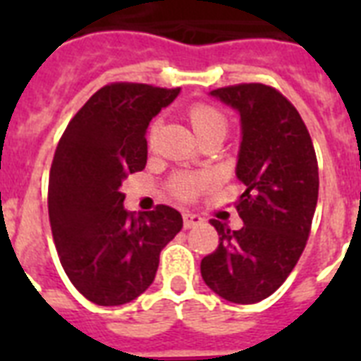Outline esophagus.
<instances>
[{
  "label": "esophagus",
  "mask_w": 361,
  "mask_h": 361,
  "mask_svg": "<svg viewBox=\"0 0 361 361\" xmlns=\"http://www.w3.org/2000/svg\"><path fill=\"white\" fill-rule=\"evenodd\" d=\"M202 223L204 219L200 215L191 214V212H185V214H183V225H185V228H195V226L202 225Z\"/></svg>",
  "instance_id": "34e87169"
}]
</instances>
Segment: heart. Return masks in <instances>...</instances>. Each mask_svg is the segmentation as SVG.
<instances>
[{
    "label": "heart",
    "instance_id": "obj_1",
    "mask_svg": "<svg viewBox=\"0 0 361 361\" xmlns=\"http://www.w3.org/2000/svg\"><path fill=\"white\" fill-rule=\"evenodd\" d=\"M187 118H189V123H191L192 130L197 133L198 138H202L206 135H212V133H221L225 135L226 127H228V118L219 106L208 103H198L192 104L189 112H187ZM155 130H157V121L152 123L149 130H147V142L152 144L153 138H155ZM208 185V178L197 174H176L172 180H170V189L174 192L176 197L181 198V200H191V198L198 197L200 192L206 189Z\"/></svg>",
    "mask_w": 361,
    "mask_h": 361
}]
</instances>
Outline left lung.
I'll use <instances>...</instances> for the list:
<instances>
[{"label":"left lung","mask_w":361,"mask_h":361,"mask_svg":"<svg viewBox=\"0 0 361 361\" xmlns=\"http://www.w3.org/2000/svg\"><path fill=\"white\" fill-rule=\"evenodd\" d=\"M240 112L236 176L245 191L236 202L243 226L212 219L219 245L202 258L204 283L226 302L257 303L271 296L302 257L319 198L313 140L294 104L266 84L214 90Z\"/></svg>","instance_id":"left-lung-1"}]
</instances>
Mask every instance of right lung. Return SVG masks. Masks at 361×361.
I'll list each match as a JSON object with an SVG mask.
<instances>
[{"instance_id": "1", "label": "right lung", "mask_w": 361, "mask_h": 361, "mask_svg": "<svg viewBox=\"0 0 361 361\" xmlns=\"http://www.w3.org/2000/svg\"><path fill=\"white\" fill-rule=\"evenodd\" d=\"M180 87L112 82L90 97L59 138L48 181V217L59 262L97 305H123L155 279L159 255L181 231L180 212L123 208L127 174L146 166V129Z\"/></svg>"}]
</instances>
